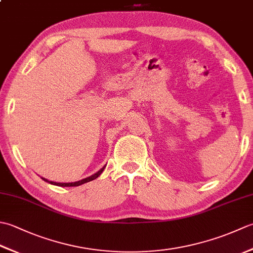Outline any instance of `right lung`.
Returning <instances> with one entry per match:
<instances>
[{
  "instance_id": "obj_1",
  "label": "right lung",
  "mask_w": 253,
  "mask_h": 253,
  "mask_svg": "<svg viewBox=\"0 0 253 253\" xmlns=\"http://www.w3.org/2000/svg\"><path fill=\"white\" fill-rule=\"evenodd\" d=\"M105 166H106V165H104L103 168H102L100 170L96 171L95 174L87 177V178H84V179H82V180H78V181H73V182H57V181H52V180L46 179V178H44V177H41V179H43L44 181L49 182V184H51V185L58 186V187H77V186H80V185H83V184H85V182H88V181H91V180H93V179H95V178H98V177L102 174V171L104 170Z\"/></svg>"
}]
</instances>
